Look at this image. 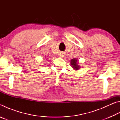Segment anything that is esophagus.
Returning a JSON list of instances; mask_svg holds the SVG:
<instances>
[{
	"instance_id": "1",
	"label": "esophagus",
	"mask_w": 120,
	"mask_h": 120,
	"mask_svg": "<svg viewBox=\"0 0 120 120\" xmlns=\"http://www.w3.org/2000/svg\"><path fill=\"white\" fill-rule=\"evenodd\" d=\"M59 57L60 58H64V53H60L59 54Z\"/></svg>"
}]
</instances>
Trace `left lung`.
Here are the masks:
<instances>
[{"label": "left lung", "instance_id": "8db88e82", "mask_svg": "<svg viewBox=\"0 0 120 120\" xmlns=\"http://www.w3.org/2000/svg\"><path fill=\"white\" fill-rule=\"evenodd\" d=\"M77 59L76 58H74L73 59H71L70 60V64H71V66L72 67V68L76 70H78L80 68V66H79L78 64H77Z\"/></svg>", "mask_w": 120, "mask_h": 120}]
</instances>
